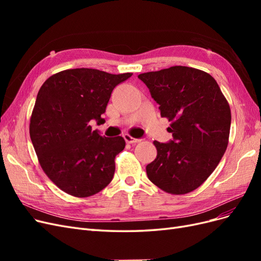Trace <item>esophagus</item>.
Returning a JSON list of instances; mask_svg holds the SVG:
<instances>
[{
	"mask_svg": "<svg viewBox=\"0 0 261 261\" xmlns=\"http://www.w3.org/2000/svg\"><path fill=\"white\" fill-rule=\"evenodd\" d=\"M124 139H125L126 143H128V144H137V143H139V141H140V139L132 137L129 134H125Z\"/></svg>",
	"mask_w": 261,
	"mask_h": 261,
	"instance_id": "esophagus-1",
	"label": "esophagus"
}]
</instances>
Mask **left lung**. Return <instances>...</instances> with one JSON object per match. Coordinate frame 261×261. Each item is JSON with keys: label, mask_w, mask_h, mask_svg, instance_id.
I'll return each mask as SVG.
<instances>
[{"label": "left lung", "mask_w": 261, "mask_h": 261, "mask_svg": "<svg viewBox=\"0 0 261 261\" xmlns=\"http://www.w3.org/2000/svg\"><path fill=\"white\" fill-rule=\"evenodd\" d=\"M138 78L171 122L173 136L167 144L153 141L156 158L147 165L148 178L169 194L191 193L210 176L227 148L228 102L215 78L197 68L172 66Z\"/></svg>", "instance_id": "1"}]
</instances>
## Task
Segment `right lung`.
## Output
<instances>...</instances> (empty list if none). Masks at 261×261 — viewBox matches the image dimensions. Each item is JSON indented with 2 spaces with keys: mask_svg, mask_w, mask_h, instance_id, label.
I'll return each mask as SVG.
<instances>
[{
  "mask_svg": "<svg viewBox=\"0 0 261 261\" xmlns=\"http://www.w3.org/2000/svg\"><path fill=\"white\" fill-rule=\"evenodd\" d=\"M132 75L66 69L49 77L39 90L30 138L42 170L66 194L85 198L111 183L114 159L125 148V140L101 136L89 122L105 121L101 115L113 89Z\"/></svg>",
  "mask_w": 261,
  "mask_h": 261,
  "instance_id": "1",
  "label": "right lung"
}]
</instances>
